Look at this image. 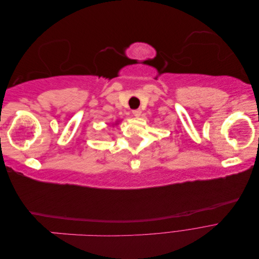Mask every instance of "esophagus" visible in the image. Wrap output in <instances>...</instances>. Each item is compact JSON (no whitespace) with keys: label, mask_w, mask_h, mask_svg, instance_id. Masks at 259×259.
Segmentation results:
<instances>
[{"label":"esophagus","mask_w":259,"mask_h":259,"mask_svg":"<svg viewBox=\"0 0 259 259\" xmlns=\"http://www.w3.org/2000/svg\"><path fill=\"white\" fill-rule=\"evenodd\" d=\"M133 114L135 116H140L142 115V110H140V109H135V110H133Z\"/></svg>","instance_id":"1"}]
</instances>
